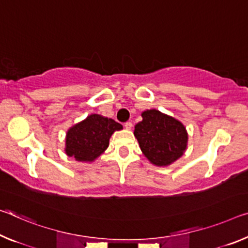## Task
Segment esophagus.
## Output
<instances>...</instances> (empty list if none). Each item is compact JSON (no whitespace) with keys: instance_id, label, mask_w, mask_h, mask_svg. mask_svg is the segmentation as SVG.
Returning a JSON list of instances; mask_svg holds the SVG:
<instances>
[{"instance_id":"1","label":"esophagus","mask_w":248,"mask_h":248,"mask_svg":"<svg viewBox=\"0 0 248 248\" xmlns=\"http://www.w3.org/2000/svg\"><path fill=\"white\" fill-rule=\"evenodd\" d=\"M124 128L127 129V130H130V129L132 128V123H130V121H128V123L124 124Z\"/></svg>"}]
</instances>
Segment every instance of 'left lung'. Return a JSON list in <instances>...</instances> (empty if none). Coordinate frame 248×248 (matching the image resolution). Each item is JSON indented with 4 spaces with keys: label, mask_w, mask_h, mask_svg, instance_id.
I'll list each match as a JSON object with an SVG mask.
<instances>
[{
    "label": "left lung",
    "mask_w": 248,
    "mask_h": 248,
    "mask_svg": "<svg viewBox=\"0 0 248 248\" xmlns=\"http://www.w3.org/2000/svg\"><path fill=\"white\" fill-rule=\"evenodd\" d=\"M142 121L135 125V137L141 151L152 164L167 167L183 155L187 132L182 123L159 110H145Z\"/></svg>",
    "instance_id": "left-lung-1"
}]
</instances>
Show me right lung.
I'll return each instance as SVG.
<instances>
[{
    "label": "right lung",
    "instance_id": "obj_1",
    "mask_svg": "<svg viewBox=\"0 0 248 248\" xmlns=\"http://www.w3.org/2000/svg\"><path fill=\"white\" fill-rule=\"evenodd\" d=\"M123 125L97 113L69 128L66 133L65 152L80 162H93L109 145V139Z\"/></svg>",
    "mask_w": 248,
    "mask_h": 248
}]
</instances>
